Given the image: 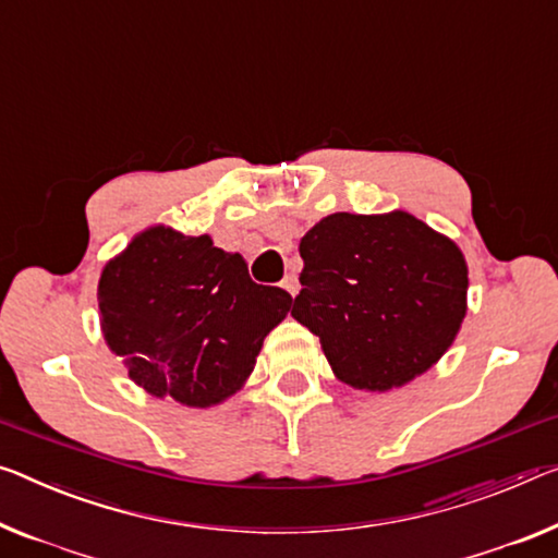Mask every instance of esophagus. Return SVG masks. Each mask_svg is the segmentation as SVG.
<instances>
[{
    "label": "esophagus",
    "instance_id": "obj_1",
    "mask_svg": "<svg viewBox=\"0 0 558 558\" xmlns=\"http://www.w3.org/2000/svg\"><path fill=\"white\" fill-rule=\"evenodd\" d=\"M281 289H287L291 296H296V291H299V281H296L294 274H287V277L281 279Z\"/></svg>",
    "mask_w": 558,
    "mask_h": 558
}]
</instances>
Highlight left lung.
<instances>
[{
  "instance_id": "left-lung-1",
  "label": "left lung",
  "mask_w": 558,
  "mask_h": 558,
  "mask_svg": "<svg viewBox=\"0 0 558 558\" xmlns=\"http://www.w3.org/2000/svg\"><path fill=\"white\" fill-rule=\"evenodd\" d=\"M291 316L316 333L333 376L384 393L428 372L466 316L469 267L457 242L409 211H337L299 242Z\"/></svg>"
}]
</instances>
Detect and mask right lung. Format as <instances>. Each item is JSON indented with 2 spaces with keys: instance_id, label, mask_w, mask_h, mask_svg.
Listing matches in <instances>:
<instances>
[{
  "instance_id": "right-lung-1",
  "label": "right lung",
  "mask_w": 558,
  "mask_h": 558,
  "mask_svg": "<svg viewBox=\"0 0 558 558\" xmlns=\"http://www.w3.org/2000/svg\"><path fill=\"white\" fill-rule=\"evenodd\" d=\"M99 324L130 379L157 399L217 407L244 387L264 337L284 322V289L254 284L242 254L157 225L99 277Z\"/></svg>"
}]
</instances>
